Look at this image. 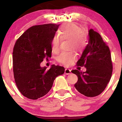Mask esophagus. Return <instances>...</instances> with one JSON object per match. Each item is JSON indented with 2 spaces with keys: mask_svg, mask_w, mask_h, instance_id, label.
<instances>
[{
  "mask_svg": "<svg viewBox=\"0 0 122 122\" xmlns=\"http://www.w3.org/2000/svg\"><path fill=\"white\" fill-rule=\"evenodd\" d=\"M71 72V70L69 69H65V74L66 75H69Z\"/></svg>",
  "mask_w": 122,
  "mask_h": 122,
  "instance_id": "esophagus-1",
  "label": "esophagus"
}]
</instances>
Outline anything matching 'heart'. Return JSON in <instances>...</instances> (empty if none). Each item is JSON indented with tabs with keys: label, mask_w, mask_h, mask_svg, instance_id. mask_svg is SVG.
<instances>
[{
	"label": "heart",
	"mask_w": 122,
	"mask_h": 122,
	"mask_svg": "<svg viewBox=\"0 0 122 122\" xmlns=\"http://www.w3.org/2000/svg\"><path fill=\"white\" fill-rule=\"evenodd\" d=\"M58 34L54 35L51 40V49L54 52L59 51L60 44L62 40H69L70 49H76L78 50H81L84 45V34L80 27L73 23L65 24L60 27ZM76 54L75 51L62 52L58 57V61L65 65L72 64L76 58Z\"/></svg>",
	"instance_id": "obj_1"
}]
</instances>
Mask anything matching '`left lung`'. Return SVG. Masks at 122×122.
<instances>
[{
    "instance_id": "left-lung-1",
    "label": "left lung",
    "mask_w": 122,
    "mask_h": 122,
    "mask_svg": "<svg viewBox=\"0 0 122 122\" xmlns=\"http://www.w3.org/2000/svg\"><path fill=\"white\" fill-rule=\"evenodd\" d=\"M89 36L88 45L77 62V65L85 66L86 71L71 72L77 76L76 89L85 96L95 97L104 90L110 81L112 64L110 49L101 36L91 29Z\"/></svg>"
}]
</instances>
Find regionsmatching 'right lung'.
<instances>
[{"label":"right lung","instance_id":"1","mask_svg":"<svg viewBox=\"0 0 122 122\" xmlns=\"http://www.w3.org/2000/svg\"><path fill=\"white\" fill-rule=\"evenodd\" d=\"M59 25H36L28 29L16 40L12 53L13 72L18 89L23 96L37 100L51 89L56 77L65 68L52 65L50 69L41 67L44 58L51 57V40Z\"/></svg>","mask_w":122,"mask_h":122}]
</instances>
